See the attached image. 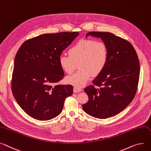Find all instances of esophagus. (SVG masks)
Returning <instances> with one entry per match:
<instances>
[{
	"mask_svg": "<svg viewBox=\"0 0 151 151\" xmlns=\"http://www.w3.org/2000/svg\"><path fill=\"white\" fill-rule=\"evenodd\" d=\"M73 91L75 93H78L82 91V88L80 87H74L73 88Z\"/></svg>",
	"mask_w": 151,
	"mask_h": 151,
	"instance_id": "34e87169",
	"label": "esophagus"
}]
</instances>
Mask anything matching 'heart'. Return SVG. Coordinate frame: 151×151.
Segmentation results:
<instances>
[{"label":"heart","instance_id":"1","mask_svg":"<svg viewBox=\"0 0 151 151\" xmlns=\"http://www.w3.org/2000/svg\"><path fill=\"white\" fill-rule=\"evenodd\" d=\"M68 55H61L59 65L68 75H71L78 65V71L67 78L68 83L81 87L88 82L92 75L96 76L104 68L109 57L108 48L103 41L82 39L68 51Z\"/></svg>","mask_w":151,"mask_h":151}]
</instances>
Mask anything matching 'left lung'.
I'll return each mask as SVG.
<instances>
[{
  "label": "left lung",
  "instance_id": "left-lung-1",
  "mask_svg": "<svg viewBox=\"0 0 151 151\" xmlns=\"http://www.w3.org/2000/svg\"><path fill=\"white\" fill-rule=\"evenodd\" d=\"M100 37L108 48L109 57L103 71L84 88L88 101L84 112L99 119L118 114L136 94L139 76V61L133 45L109 32H90L86 35Z\"/></svg>",
  "mask_w": 151,
  "mask_h": 151
}]
</instances>
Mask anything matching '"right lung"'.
<instances>
[{
  "instance_id": "right-lung-1",
  "label": "right lung",
  "mask_w": 151,
  "mask_h": 151,
  "mask_svg": "<svg viewBox=\"0 0 151 151\" xmlns=\"http://www.w3.org/2000/svg\"><path fill=\"white\" fill-rule=\"evenodd\" d=\"M78 32L44 34L29 39L16 55L12 90L17 103L29 116L48 120L62 112L72 85H58L64 78L59 58Z\"/></svg>"
}]
</instances>
